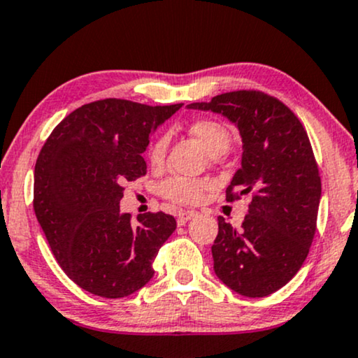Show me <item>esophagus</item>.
<instances>
[{
	"label": "esophagus",
	"instance_id": "34e87169",
	"mask_svg": "<svg viewBox=\"0 0 358 358\" xmlns=\"http://www.w3.org/2000/svg\"><path fill=\"white\" fill-rule=\"evenodd\" d=\"M196 215H198L196 211H182V213H178V218H176V221H178V224H185L187 221L194 218Z\"/></svg>",
	"mask_w": 358,
	"mask_h": 358
}]
</instances>
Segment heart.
<instances>
[{"mask_svg": "<svg viewBox=\"0 0 358 358\" xmlns=\"http://www.w3.org/2000/svg\"><path fill=\"white\" fill-rule=\"evenodd\" d=\"M189 134L193 135L198 142L205 147V150L210 155H221L229 150L233 143V135L229 129L224 124L213 119H200L194 120L189 125ZM166 148H169V137L166 135H160L152 143L150 152V162L153 165H160L164 162ZM208 188V183L203 180H188L182 178V176H173V178L165 180L160 185V193L165 198L171 201L183 203V205H193L201 200L203 192Z\"/></svg>", "mask_w": 358, "mask_h": 358, "instance_id": "obj_1", "label": "heart"}]
</instances>
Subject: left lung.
Here are the masks:
<instances>
[{"instance_id": "8db88e82", "label": "left lung", "mask_w": 358, "mask_h": 358, "mask_svg": "<svg viewBox=\"0 0 358 358\" xmlns=\"http://www.w3.org/2000/svg\"><path fill=\"white\" fill-rule=\"evenodd\" d=\"M192 110L223 115L243 142L241 169L226 200L251 193L239 229L218 218L213 269L224 286L246 297H264L291 280L314 239L320 176L304 127L278 99L255 90L221 94Z\"/></svg>"}]
</instances>
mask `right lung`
Returning a JSON list of instances; mask_svg holds the SVG:
<instances>
[{
  "mask_svg": "<svg viewBox=\"0 0 358 358\" xmlns=\"http://www.w3.org/2000/svg\"><path fill=\"white\" fill-rule=\"evenodd\" d=\"M182 103L164 107L106 99L76 108L59 124L34 166V213L62 271L107 299L137 292L175 231L165 213L120 211L124 183L147 173L148 138Z\"/></svg>",
  "mask_w": 358,
  "mask_h": 358,
  "instance_id": "obj_1",
  "label": "right lung"
}]
</instances>
